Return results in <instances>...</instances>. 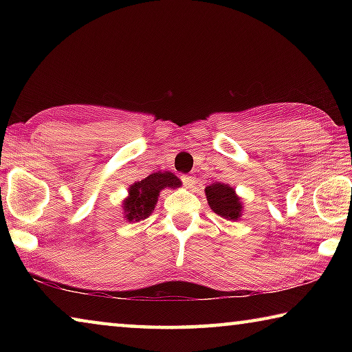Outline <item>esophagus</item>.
Listing matches in <instances>:
<instances>
[{"mask_svg": "<svg viewBox=\"0 0 352 352\" xmlns=\"http://www.w3.org/2000/svg\"><path fill=\"white\" fill-rule=\"evenodd\" d=\"M182 180H183V184L186 188H194L195 183H197V180H195V177H192V175H183Z\"/></svg>", "mask_w": 352, "mask_h": 352, "instance_id": "esophagus-1", "label": "esophagus"}]
</instances>
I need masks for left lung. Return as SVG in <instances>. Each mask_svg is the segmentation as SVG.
<instances>
[{
  "label": "left lung",
  "mask_w": 352,
  "mask_h": 352,
  "mask_svg": "<svg viewBox=\"0 0 352 352\" xmlns=\"http://www.w3.org/2000/svg\"><path fill=\"white\" fill-rule=\"evenodd\" d=\"M205 195L211 210L226 220L241 219L243 201L236 189L225 183H212L205 188Z\"/></svg>",
  "instance_id": "8db88e82"
}]
</instances>
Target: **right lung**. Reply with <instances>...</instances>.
Listing matches in <instances>:
<instances>
[{
    "label": "right lung",
    "mask_w": 352,
    "mask_h": 352,
    "mask_svg": "<svg viewBox=\"0 0 352 352\" xmlns=\"http://www.w3.org/2000/svg\"><path fill=\"white\" fill-rule=\"evenodd\" d=\"M182 186L180 178L172 172H153L129 186V195L122 200V216L127 222H140L147 219L155 210L160 192L164 189Z\"/></svg>",
    "instance_id": "right-lung-1"
}]
</instances>
